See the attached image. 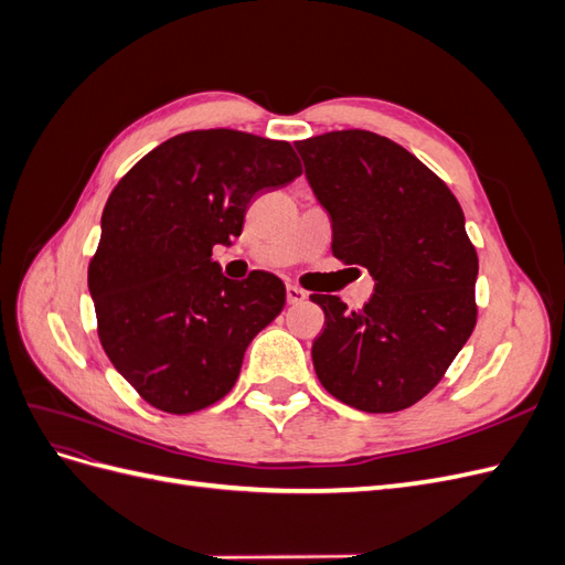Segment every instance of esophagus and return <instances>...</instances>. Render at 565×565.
<instances>
[{"label":"esophagus","mask_w":565,"mask_h":565,"mask_svg":"<svg viewBox=\"0 0 565 565\" xmlns=\"http://www.w3.org/2000/svg\"><path fill=\"white\" fill-rule=\"evenodd\" d=\"M306 299V292L297 285H287V301L289 303H301Z\"/></svg>","instance_id":"1"}]
</instances>
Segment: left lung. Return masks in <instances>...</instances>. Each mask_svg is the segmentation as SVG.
<instances>
[{
	"instance_id": "obj_1",
	"label": "left lung",
	"mask_w": 565,
	"mask_h": 565,
	"mask_svg": "<svg viewBox=\"0 0 565 565\" xmlns=\"http://www.w3.org/2000/svg\"><path fill=\"white\" fill-rule=\"evenodd\" d=\"M295 148L330 212L332 254L374 278L361 311L311 295L324 311L316 374L341 403L398 413L443 380L476 328L478 254L465 212L446 181L386 136L341 129Z\"/></svg>"
}]
</instances>
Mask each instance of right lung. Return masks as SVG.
Wrapping results in <instances>:
<instances>
[{
    "mask_svg": "<svg viewBox=\"0 0 565 565\" xmlns=\"http://www.w3.org/2000/svg\"><path fill=\"white\" fill-rule=\"evenodd\" d=\"M297 177L287 141L198 129L152 148L113 188L89 292L100 347L148 405L191 415L235 386L285 285L266 270L228 280L212 249L243 233L256 195Z\"/></svg>",
    "mask_w": 565,
    "mask_h": 565,
    "instance_id": "1",
    "label": "right lung"
}]
</instances>
